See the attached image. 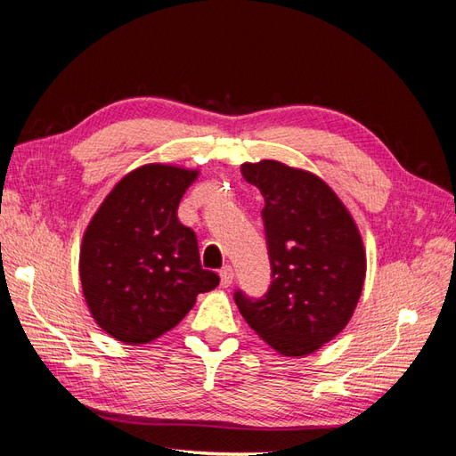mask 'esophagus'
<instances>
[{
  "label": "esophagus",
  "instance_id": "34e87169",
  "mask_svg": "<svg viewBox=\"0 0 456 456\" xmlns=\"http://www.w3.org/2000/svg\"><path fill=\"white\" fill-rule=\"evenodd\" d=\"M218 275H220V285L223 287H230L232 285V281H233V270H232V266H223L220 268V272H218Z\"/></svg>",
  "mask_w": 456,
  "mask_h": 456
}]
</instances>
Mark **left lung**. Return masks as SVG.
<instances>
[{
    "instance_id": "8db88e82",
    "label": "left lung",
    "mask_w": 456,
    "mask_h": 456,
    "mask_svg": "<svg viewBox=\"0 0 456 456\" xmlns=\"http://www.w3.org/2000/svg\"><path fill=\"white\" fill-rule=\"evenodd\" d=\"M265 198L272 283L262 298L233 300L255 333L281 355L320 350L348 325L365 281V249L352 215L320 176L273 159L243 163Z\"/></svg>"
}]
</instances>
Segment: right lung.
Returning a JSON list of instances; mask_svg holds the SVG:
<instances>
[{
    "instance_id": "right-lung-1",
    "label": "right lung",
    "mask_w": 456,
    "mask_h": 456,
    "mask_svg": "<svg viewBox=\"0 0 456 456\" xmlns=\"http://www.w3.org/2000/svg\"><path fill=\"white\" fill-rule=\"evenodd\" d=\"M198 171L148 163L110 191L84 233L79 280L93 320L116 340L146 344L167 333L213 291L198 238L176 216Z\"/></svg>"
}]
</instances>
